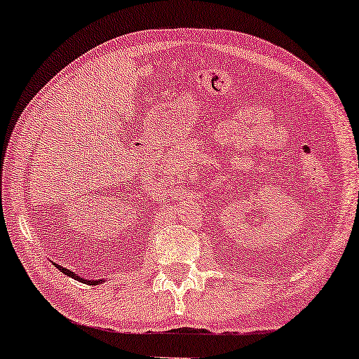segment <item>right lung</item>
<instances>
[{"instance_id": "add662e5", "label": "right lung", "mask_w": 359, "mask_h": 359, "mask_svg": "<svg viewBox=\"0 0 359 359\" xmlns=\"http://www.w3.org/2000/svg\"><path fill=\"white\" fill-rule=\"evenodd\" d=\"M57 268H58V269H60V271H62L63 274H67V276H70V278H73V279H78V281H81V283H86V279H81L80 276H76V274H75V273H73V271H68V269H67V268H62V266H60V264H57ZM88 283H90V281H88ZM93 283H95V284H96V281H93Z\"/></svg>"}]
</instances>
